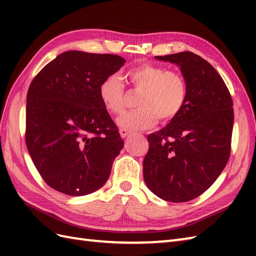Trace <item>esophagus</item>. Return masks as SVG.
<instances>
[{
  "instance_id": "1",
  "label": "esophagus",
  "mask_w": 256,
  "mask_h": 256,
  "mask_svg": "<svg viewBox=\"0 0 256 256\" xmlns=\"http://www.w3.org/2000/svg\"><path fill=\"white\" fill-rule=\"evenodd\" d=\"M120 134H121V138H128V135H130V132H128V131H126V130L121 128V130H120Z\"/></svg>"
}]
</instances>
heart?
<instances>
[{
    "instance_id": "b5f03b06",
    "label": "heart",
    "mask_w": 256,
    "mask_h": 256,
    "mask_svg": "<svg viewBox=\"0 0 256 256\" xmlns=\"http://www.w3.org/2000/svg\"><path fill=\"white\" fill-rule=\"evenodd\" d=\"M126 79L138 91L140 108L124 113L118 124L126 131L135 132L152 128L157 123H166L175 118L186 104L188 86L179 74L152 64H142L130 69ZM99 98L106 110L118 114L125 108V90L116 76H108L99 86Z\"/></svg>"
}]
</instances>
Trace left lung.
I'll use <instances>...</instances> for the list:
<instances>
[{"label": "left lung", "instance_id": "left-lung-1", "mask_svg": "<svg viewBox=\"0 0 256 256\" xmlns=\"http://www.w3.org/2000/svg\"><path fill=\"white\" fill-rule=\"evenodd\" d=\"M155 58L180 67L188 96L175 118L148 136L143 176L157 197L186 202L204 194L229 160L233 102L221 76L200 56L182 52Z\"/></svg>", "mask_w": 256, "mask_h": 256}]
</instances>
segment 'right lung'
<instances>
[{
    "instance_id": "obj_1",
    "label": "right lung",
    "mask_w": 256,
    "mask_h": 256,
    "mask_svg": "<svg viewBox=\"0 0 256 256\" xmlns=\"http://www.w3.org/2000/svg\"><path fill=\"white\" fill-rule=\"evenodd\" d=\"M125 59L69 50L32 79L27 92L26 146L45 182L69 196L101 188L123 148L99 86Z\"/></svg>"
}]
</instances>
